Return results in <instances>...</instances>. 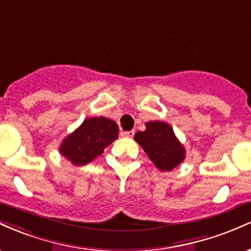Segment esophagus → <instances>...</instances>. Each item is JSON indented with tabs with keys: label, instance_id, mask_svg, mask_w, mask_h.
<instances>
[{
	"label": "esophagus",
	"instance_id": "obj_1",
	"mask_svg": "<svg viewBox=\"0 0 251 251\" xmlns=\"http://www.w3.org/2000/svg\"><path fill=\"white\" fill-rule=\"evenodd\" d=\"M122 135H123V137H126V138H132L134 135V131H133V129H132V131L122 132Z\"/></svg>",
	"mask_w": 251,
	"mask_h": 251
}]
</instances>
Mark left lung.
<instances>
[{
	"label": "left lung",
	"instance_id": "1",
	"mask_svg": "<svg viewBox=\"0 0 251 251\" xmlns=\"http://www.w3.org/2000/svg\"><path fill=\"white\" fill-rule=\"evenodd\" d=\"M145 131L137 132L134 140L142 146L155 168L171 171L185 159V150L168 123L149 122Z\"/></svg>",
	"mask_w": 251,
	"mask_h": 251
}]
</instances>
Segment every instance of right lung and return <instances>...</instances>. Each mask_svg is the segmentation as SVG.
<instances>
[{
  "label": "right lung",
  "mask_w": 251,
  "mask_h": 251,
  "mask_svg": "<svg viewBox=\"0 0 251 251\" xmlns=\"http://www.w3.org/2000/svg\"><path fill=\"white\" fill-rule=\"evenodd\" d=\"M119 127L105 117L88 118L73 133L63 139L60 153L73 165H86L100 155L118 138Z\"/></svg>",
  "instance_id": "right-lung-1"
}]
</instances>
